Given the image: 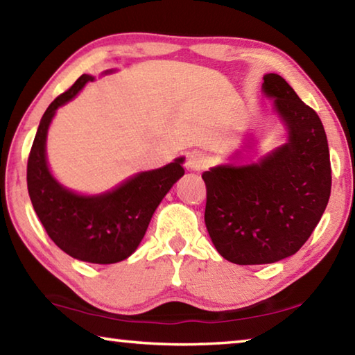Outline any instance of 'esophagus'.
I'll return each instance as SVG.
<instances>
[{
    "label": "esophagus",
    "mask_w": 355,
    "mask_h": 355,
    "mask_svg": "<svg viewBox=\"0 0 355 355\" xmlns=\"http://www.w3.org/2000/svg\"><path fill=\"white\" fill-rule=\"evenodd\" d=\"M184 166L188 171H202L203 167L207 166L205 155L200 152H191L188 156H186Z\"/></svg>",
    "instance_id": "1"
}]
</instances>
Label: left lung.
<instances>
[{"mask_svg": "<svg viewBox=\"0 0 355 355\" xmlns=\"http://www.w3.org/2000/svg\"><path fill=\"white\" fill-rule=\"evenodd\" d=\"M263 80L285 144L255 163L219 164L202 173L208 235L235 264H268L296 254L321 220L332 184L321 119L280 75Z\"/></svg>", "mask_w": 355, "mask_h": 355, "instance_id": "1", "label": "left lung"}]
</instances>
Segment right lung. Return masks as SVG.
<instances>
[{
	"instance_id": "add662e5",
	"label": "right lung",
	"mask_w": 355,
	"mask_h": 355,
	"mask_svg": "<svg viewBox=\"0 0 355 355\" xmlns=\"http://www.w3.org/2000/svg\"><path fill=\"white\" fill-rule=\"evenodd\" d=\"M116 70H106L103 75ZM92 75H81L40 119L28 158V192L35 214L59 249L76 260L112 264L135 254L155 209L184 175L180 156L159 169L137 172L100 194H80L53 175L46 159L48 128L59 107L73 100Z\"/></svg>"
}]
</instances>
